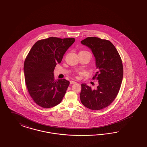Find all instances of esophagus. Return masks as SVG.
I'll use <instances>...</instances> for the list:
<instances>
[{
	"mask_svg": "<svg viewBox=\"0 0 147 147\" xmlns=\"http://www.w3.org/2000/svg\"><path fill=\"white\" fill-rule=\"evenodd\" d=\"M76 83V82L74 81H70V84H75V83Z\"/></svg>",
	"mask_w": 147,
	"mask_h": 147,
	"instance_id": "obj_1",
	"label": "esophagus"
}]
</instances>
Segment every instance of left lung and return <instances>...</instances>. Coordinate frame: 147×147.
I'll list each match as a JSON object with an SVG mask.
<instances>
[{
  "label": "left lung",
  "mask_w": 147,
  "mask_h": 147,
  "mask_svg": "<svg viewBox=\"0 0 147 147\" xmlns=\"http://www.w3.org/2000/svg\"><path fill=\"white\" fill-rule=\"evenodd\" d=\"M81 42L92 50L98 69L92 77L98 80V86L92 89L82 83L81 101L88 109H102L114 101L119 91L123 77L122 61L114 45L109 40L88 37Z\"/></svg>",
  "instance_id": "8db88e82"
}]
</instances>
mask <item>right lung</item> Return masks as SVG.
<instances>
[{"instance_id": "right-lung-1", "label": "right lung", "mask_w": 147, "mask_h": 147, "mask_svg": "<svg viewBox=\"0 0 147 147\" xmlns=\"http://www.w3.org/2000/svg\"><path fill=\"white\" fill-rule=\"evenodd\" d=\"M74 38L50 37L34 44L24 64V74L28 92L39 106L49 109L61 102L70 82L55 80L53 71L61 63Z\"/></svg>"}]
</instances>
